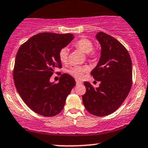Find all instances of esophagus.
I'll return each mask as SVG.
<instances>
[{
    "instance_id": "1",
    "label": "esophagus",
    "mask_w": 148,
    "mask_h": 148,
    "mask_svg": "<svg viewBox=\"0 0 148 148\" xmlns=\"http://www.w3.org/2000/svg\"><path fill=\"white\" fill-rule=\"evenodd\" d=\"M76 85H79V84H81V82L80 81H78V80H76Z\"/></svg>"
}]
</instances>
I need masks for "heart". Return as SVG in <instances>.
I'll use <instances>...</instances> for the list:
<instances>
[{
	"label": "heart",
	"mask_w": 148,
	"mask_h": 148,
	"mask_svg": "<svg viewBox=\"0 0 148 148\" xmlns=\"http://www.w3.org/2000/svg\"><path fill=\"white\" fill-rule=\"evenodd\" d=\"M74 47L76 49H79L81 51L86 54L89 55L95 56V52L92 51L93 49V44L92 41L86 38L80 39L77 42L74 43ZM68 55H69V49L67 47H64L59 52V59L62 63H66L68 60ZM86 68L83 67H79V66H76V67H72L67 70V73L70 74L71 76H74L76 79H81L85 72H86Z\"/></svg>",
	"instance_id": "b5f03b06"
}]
</instances>
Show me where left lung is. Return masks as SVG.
<instances>
[{
	"mask_svg": "<svg viewBox=\"0 0 148 148\" xmlns=\"http://www.w3.org/2000/svg\"><path fill=\"white\" fill-rule=\"evenodd\" d=\"M96 39L101 46V55L91 75L100 84L94 88L85 81L86 92L82 100L90 113L106 116L116 111L128 95L132 84V64L127 49L114 37L99 32Z\"/></svg>",
	"mask_w": 148,
	"mask_h": 148,
	"instance_id": "8db88e82",
	"label": "left lung"
}]
</instances>
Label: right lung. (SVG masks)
I'll list each match as a JSON object with an SVG mask.
<instances>
[{"instance_id":"1","label":"right lung","mask_w":148,"mask_h":148,"mask_svg":"<svg viewBox=\"0 0 148 148\" xmlns=\"http://www.w3.org/2000/svg\"><path fill=\"white\" fill-rule=\"evenodd\" d=\"M72 34L42 33L37 34L18 49L15 60L14 84L22 99L31 110L51 117L62 110L66 99L76 81L62 74L58 84L50 78L56 68H61L59 52L68 45Z\"/></svg>"}]
</instances>
